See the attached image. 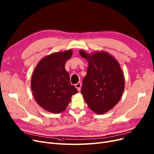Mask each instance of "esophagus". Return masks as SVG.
I'll list each match as a JSON object with an SVG mask.
<instances>
[{
  "mask_svg": "<svg viewBox=\"0 0 154 154\" xmlns=\"http://www.w3.org/2000/svg\"><path fill=\"white\" fill-rule=\"evenodd\" d=\"M82 85V82H78V83H76V84L75 85V87H76V88H77L78 91H79V92L80 91Z\"/></svg>",
  "mask_w": 154,
  "mask_h": 154,
  "instance_id": "34e87169",
  "label": "esophagus"
}]
</instances>
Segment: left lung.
Listing matches in <instances>:
<instances>
[{
	"label": "left lung",
	"instance_id": "1",
	"mask_svg": "<svg viewBox=\"0 0 154 154\" xmlns=\"http://www.w3.org/2000/svg\"><path fill=\"white\" fill-rule=\"evenodd\" d=\"M80 54L88 62L81 93L92 111L104 114L112 109L122 96L125 78L122 69L116 60L105 51L89 55L81 50Z\"/></svg>",
	"mask_w": 154,
	"mask_h": 154
}]
</instances>
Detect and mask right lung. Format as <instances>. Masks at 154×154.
<instances>
[{
	"label": "right lung",
	"mask_w": 154,
	"mask_h": 154,
	"mask_svg": "<svg viewBox=\"0 0 154 154\" xmlns=\"http://www.w3.org/2000/svg\"><path fill=\"white\" fill-rule=\"evenodd\" d=\"M72 51L54 53L41 60L31 78L32 94L41 107L58 114L66 110L71 97L78 91L70 82L65 65Z\"/></svg>",
	"instance_id": "1"
}]
</instances>
